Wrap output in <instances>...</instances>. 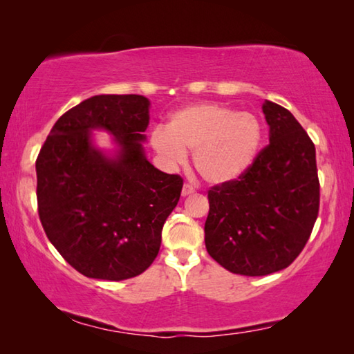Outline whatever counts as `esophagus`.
<instances>
[{
  "instance_id": "1",
  "label": "esophagus",
  "mask_w": 354,
  "mask_h": 354,
  "mask_svg": "<svg viewBox=\"0 0 354 354\" xmlns=\"http://www.w3.org/2000/svg\"><path fill=\"white\" fill-rule=\"evenodd\" d=\"M181 194H183V196H187V195L195 194V187L192 184H184Z\"/></svg>"
}]
</instances>
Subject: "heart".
<instances>
[{
	"mask_svg": "<svg viewBox=\"0 0 354 354\" xmlns=\"http://www.w3.org/2000/svg\"><path fill=\"white\" fill-rule=\"evenodd\" d=\"M262 124L254 113L201 103L179 109L169 129L156 128L151 145L171 165H183L194 153L198 175L211 184L232 181L254 162L262 145Z\"/></svg>",
	"mask_w": 354,
	"mask_h": 354,
	"instance_id": "heart-1",
	"label": "heart"
}]
</instances>
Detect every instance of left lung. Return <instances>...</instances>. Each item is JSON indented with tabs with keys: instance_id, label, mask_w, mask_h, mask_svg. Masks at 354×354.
I'll use <instances>...</instances> for the list:
<instances>
[{
	"instance_id": "obj_1",
	"label": "left lung",
	"mask_w": 354,
	"mask_h": 354,
	"mask_svg": "<svg viewBox=\"0 0 354 354\" xmlns=\"http://www.w3.org/2000/svg\"><path fill=\"white\" fill-rule=\"evenodd\" d=\"M262 111L270 143L243 175L207 192V253L245 277L289 267L309 241L320 207L314 142L286 107L266 101Z\"/></svg>"
}]
</instances>
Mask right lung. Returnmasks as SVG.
Returning a JSON list of instances; mask_svg holds the SVG:
<instances>
[{"mask_svg":"<svg viewBox=\"0 0 354 354\" xmlns=\"http://www.w3.org/2000/svg\"><path fill=\"white\" fill-rule=\"evenodd\" d=\"M148 106L142 95L82 101L55 123L35 160L45 234L87 278L122 281L145 272L181 196L183 178L154 169L143 154ZM95 127L116 136L117 160L91 147Z\"/></svg>","mask_w":354,"mask_h":354,"instance_id":"right-lung-1","label":"right lung"}]
</instances>
